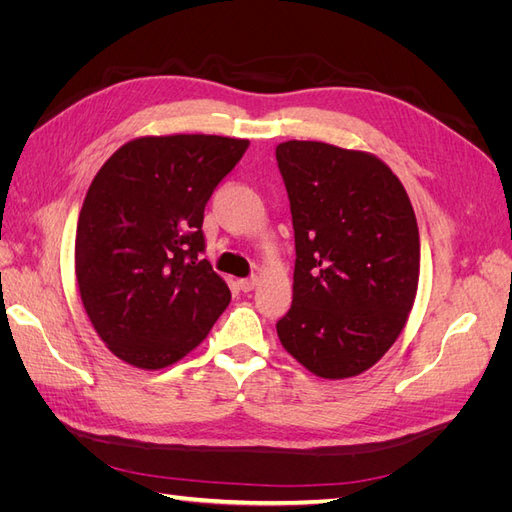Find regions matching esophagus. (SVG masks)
Listing matches in <instances>:
<instances>
[{
    "mask_svg": "<svg viewBox=\"0 0 512 512\" xmlns=\"http://www.w3.org/2000/svg\"><path fill=\"white\" fill-rule=\"evenodd\" d=\"M258 286V277L254 275V277H247V280H239V288L243 290V292H250V290H254Z\"/></svg>",
    "mask_w": 512,
    "mask_h": 512,
    "instance_id": "esophagus-1",
    "label": "esophagus"
}]
</instances>
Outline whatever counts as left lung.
I'll use <instances>...</instances> for the list:
<instances>
[{
  "label": "left lung",
  "mask_w": 512,
  "mask_h": 512,
  "mask_svg": "<svg viewBox=\"0 0 512 512\" xmlns=\"http://www.w3.org/2000/svg\"><path fill=\"white\" fill-rule=\"evenodd\" d=\"M275 158L297 250L277 337L318 378L359 376L397 342L416 299L421 241L408 192L369 151L286 141Z\"/></svg>",
  "instance_id": "obj_1"
}]
</instances>
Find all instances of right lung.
Wrapping results in <instances>:
<instances>
[{"instance_id": "obj_1", "label": "right lung", "mask_w": 512, "mask_h": 512, "mask_svg": "<svg viewBox=\"0 0 512 512\" xmlns=\"http://www.w3.org/2000/svg\"><path fill=\"white\" fill-rule=\"evenodd\" d=\"M250 141L138 136L91 181L76 226L85 314L117 359L162 369L190 354L230 303L205 250V205Z\"/></svg>"}]
</instances>
